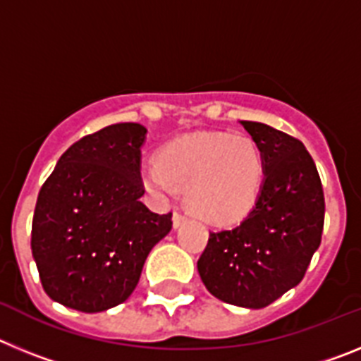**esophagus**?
Wrapping results in <instances>:
<instances>
[{
  "mask_svg": "<svg viewBox=\"0 0 361 361\" xmlns=\"http://www.w3.org/2000/svg\"><path fill=\"white\" fill-rule=\"evenodd\" d=\"M188 220L186 215H183L180 212H173V226L175 228H178V226H183L184 222Z\"/></svg>",
  "mask_w": 361,
  "mask_h": 361,
  "instance_id": "1",
  "label": "esophagus"
}]
</instances>
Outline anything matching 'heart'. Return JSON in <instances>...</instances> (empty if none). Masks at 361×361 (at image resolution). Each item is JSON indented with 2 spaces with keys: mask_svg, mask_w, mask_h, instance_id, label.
Returning a JSON list of instances; mask_svg holds the SVG:
<instances>
[{
  "mask_svg": "<svg viewBox=\"0 0 361 361\" xmlns=\"http://www.w3.org/2000/svg\"><path fill=\"white\" fill-rule=\"evenodd\" d=\"M266 164L257 142L247 135L202 132L175 139L142 168L146 188L159 197H173L186 188V204L213 226L240 222L262 193Z\"/></svg>",
  "mask_w": 361,
  "mask_h": 361,
  "instance_id": "b5f03b06",
  "label": "heart"
}]
</instances>
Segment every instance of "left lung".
I'll use <instances>...</instances> for the list:
<instances>
[{
	"instance_id": "left-lung-1",
	"label": "left lung",
	"mask_w": 361,
	"mask_h": 361,
	"mask_svg": "<svg viewBox=\"0 0 361 361\" xmlns=\"http://www.w3.org/2000/svg\"><path fill=\"white\" fill-rule=\"evenodd\" d=\"M264 155L260 199L237 228L212 231L197 269L226 304L262 309L298 286L324 231V188L302 141L242 121Z\"/></svg>"
}]
</instances>
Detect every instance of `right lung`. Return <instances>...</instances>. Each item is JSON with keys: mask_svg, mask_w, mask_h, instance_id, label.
Segmentation results:
<instances>
[{"mask_svg": "<svg viewBox=\"0 0 361 361\" xmlns=\"http://www.w3.org/2000/svg\"><path fill=\"white\" fill-rule=\"evenodd\" d=\"M148 130L110 124L73 142L37 195L32 255L44 293L65 307L101 312L128 300L171 213L141 202V146Z\"/></svg>", "mask_w": 361, "mask_h": 361, "instance_id": "right-lung-1", "label": "right lung"}]
</instances>
